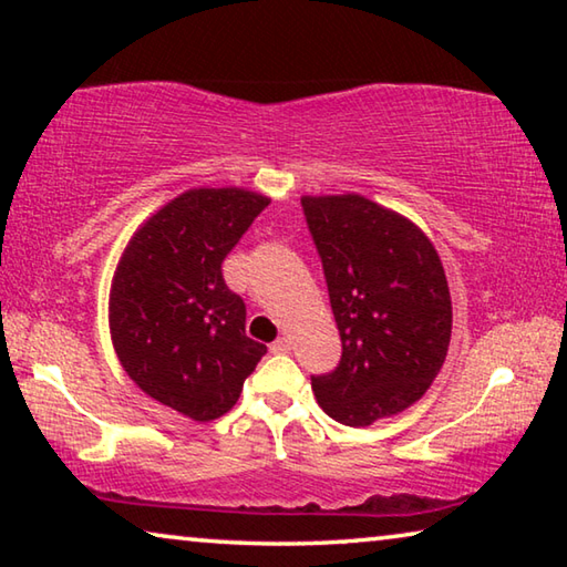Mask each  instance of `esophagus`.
Returning <instances> with one entry per match:
<instances>
[{"instance_id":"obj_1","label":"esophagus","mask_w":567,"mask_h":567,"mask_svg":"<svg viewBox=\"0 0 567 567\" xmlns=\"http://www.w3.org/2000/svg\"><path fill=\"white\" fill-rule=\"evenodd\" d=\"M270 352H275V354L290 352V340H287V338H277V340L270 344Z\"/></svg>"}]
</instances>
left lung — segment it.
I'll list each match as a JSON object with an SVG mask.
<instances>
[{
	"mask_svg": "<svg viewBox=\"0 0 567 567\" xmlns=\"http://www.w3.org/2000/svg\"><path fill=\"white\" fill-rule=\"evenodd\" d=\"M342 354L312 392L332 420L368 427L425 395L443 368L453 305L430 239L360 195L302 197Z\"/></svg>",
	"mask_w": 567,
	"mask_h": 567,
	"instance_id": "obj_1",
	"label": "left lung"
}]
</instances>
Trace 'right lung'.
<instances>
[{"mask_svg":"<svg viewBox=\"0 0 567 567\" xmlns=\"http://www.w3.org/2000/svg\"><path fill=\"white\" fill-rule=\"evenodd\" d=\"M267 205L237 187L189 189L134 233L114 272L110 330L124 372L192 420L225 415L267 352L245 334V302L223 277Z\"/></svg>","mask_w":567,"mask_h":567,"instance_id":"obj_1","label":"right lung"}]
</instances>
